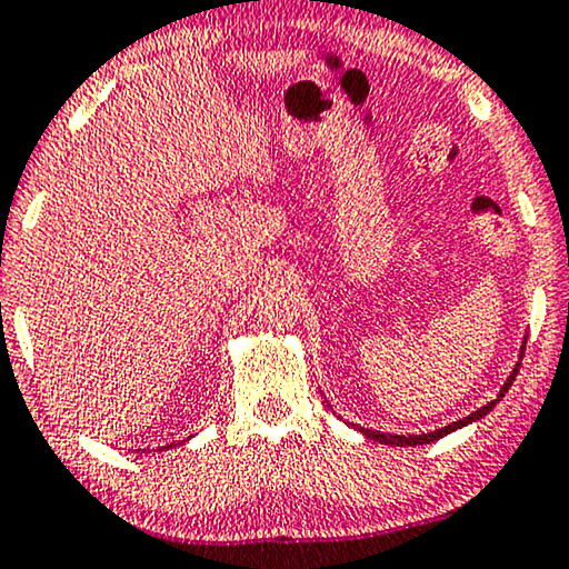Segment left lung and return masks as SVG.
Returning <instances> with one entry per match:
<instances>
[{"label": "left lung", "instance_id": "obj_1", "mask_svg": "<svg viewBox=\"0 0 569 569\" xmlns=\"http://www.w3.org/2000/svg\"><path fill=\"white\" fill-rule=\"evenodd\" d=\"M521 350H526V346H523ZM518 368H521V363H516L513 373H510V376H508V381L502 383V389H500L498 399H492V402H487L485 407H479V410H477V412H471L469 418H463V420H459V422H451V426H446V428H441V430H433V433H422V436H391V433H381V430H368V428H361V433H363L366 438H373V441H379V443H387V446H422V443L438 441V438H443V436H448V433H453V430H459V428H463V426H469V422H475V420H482L485 415L490 412L492 407L498 405L502 397H506V391L510 389V383L516 381V373H518Z\"/></svg>", "mask_w": 569, "mask_h": 569}]
</instances>
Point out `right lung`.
<instances>
[{
	"label": "right lung",
	"mask_w": 569,
	"mask_h": 569,
	"mask_svg": "<svg viewBox=\"0 0 569 569\" xmlns=\"http://www.w3.org/2000/svg\"><path fill=\"white\" fill-rule=\"evenodd\" d=\"M167 448H170V446H167Z\"/></svg>",
	"instance_id": "right-lung-1"
}]
</instances>
